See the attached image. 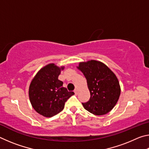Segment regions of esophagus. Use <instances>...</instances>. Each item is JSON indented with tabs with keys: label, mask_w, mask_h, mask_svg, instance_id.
<instances>
[{
	"label": "esophagus",
	"mask_w": 149,
	"mask_h": 149,
	"mask_svg": "<svg viewBox=\"0 0 149 149\" xmlns=\"http://www.w3.org/2000/svg\"><path fill=\"white\" fill-rule=\"evenodd\" d=\"M74 93H75V95H77V93H78L77 89H75L74 90Z\"/></svg>",
	"instance_id": "esophagus-1"
}]
</instances>
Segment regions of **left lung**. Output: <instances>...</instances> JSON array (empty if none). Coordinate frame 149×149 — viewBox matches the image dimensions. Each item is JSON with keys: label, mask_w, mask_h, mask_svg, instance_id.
Wrapping results in <instances>:
<instances>
[{"label": "left lung", "mask_w": 149, "mask_h": 149, "mask_svg": "<svg viewBox=\"0 0 149 149\" xmlns=\"http://www.w3.org/2000/svg\"><path fill=\"white\" fill-rule=\"evenodd\" d=\"M77 68L87 79L91 97L82 103L85 110L97 116L107 114L116 104L120 86L116 75L107 65L97 60L80 62Z\"/></svg>", "instance_id": "8db88e82"}]
</instances>
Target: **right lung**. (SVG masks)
<instances>
[{
    "mask_svg": "<svg viewBox=\"0 0 149 149\" xmlns=\"http://www.w3.org/2000/svg\"><path fill=\"white\" fill-rule=\"evenodd\" d=\"M64 68L54 64L45 65L37 72L29 85V97L32 107L45 117L58 114L64 109L67 100L74 95L63 87V82L58 79Z\"/></svg>",
    "mask_w": 149,
    "mask_h": 149,
    "instance_id": "obj_1",
    "label": "right lung"
}]
</instances>
